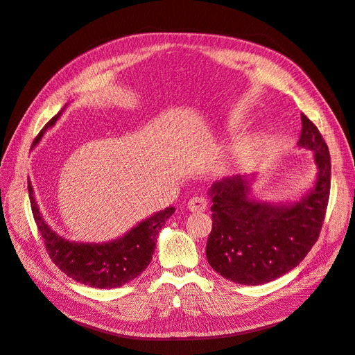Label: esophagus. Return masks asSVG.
<instances>
[{
    "label": "esophagus",
    "mask_w": 355,
    "mask_h": 355,
    "mask_svg": "<svg viewBox=\"0 0 355 355\" xmlns=\"http://www.w3.org/2000/svg\"><path fill=\"white\" fill-rule=\"evenodd\" d=\"M207 206H209V202L204 197H192L188 202V209L191 211H196V213L204 211L207 209Z\"/></svg>",
    "instance_id": "esophagus-1"
}]
</instances>
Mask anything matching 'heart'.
Here are the masks:
<instances>
[{
  "instance_id": "1",
  "label": "heart",
  "mask_w": 355,
  "mask_h": 355,
  "mask_svg": "<svg viewBox=\"0 0 355 355\" xmlns=\"http://www.w3.org/2000/svg\"><path fill=\"white\" fill-rule=\"evenodd\" d=\"M256 148H257V144L253 141V139H249V141L240 144L237 149H235L234 159L237 161V163H245V161H249L253 157V154L256 153Z\"/></svg>"
}]
</instances>
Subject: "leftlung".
Returning <instances> with one entry per match:
<instances>
[{"mask_svg": "<svg viewBox=\"0 0 355 355\" xmlns=\"http://www.w3.org/2000/svg\"><path fill=\"white\" fill-rule=\"evenodd\" d=\"M299 146L314 151L315 187L290 206L247 198L243 176L216 182L210 189L211 232L206 254L210 266L228 280L257 286L287 274L304 261L320 237L330 196V154L317 125L302 114Z\"/></svg>", "mask_w": 355, "mask_h": 355, "instance_id": "8db88e82", "label": "left lung"}]
</instances>
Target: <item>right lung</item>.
Listing matches in <instances>:
<instances>
[{
    "label": "right lung",
    "instance_id": "obj_1",
    "mask_svg": "<svg viewBox=\"0 0 355 355\" xmlns=\"http://www.w3.org/2000/svg\"><path fill=\"white\" fill-rule=\"evenodd\" d=\"M60 112L55 115L35 137L32 145L38 144L41 136L50 125L56 123ZM28 192L31 209L50 259L59 266L72 280L96 288H115L135 280L141 275L153 259L157 237L166 220L175 213V207H167L163 211L141 222L124 237L105 244L73 243L59 237L46 223L37 201L34 188L28 180Z\"/></svg>",
    "mask_w": 355,
    "mask_h": 355
}]
</instances>
